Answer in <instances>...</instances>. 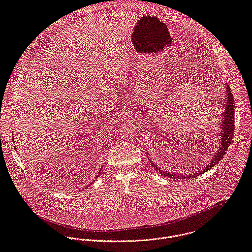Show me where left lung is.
<instances>
[{
    "label": "left lung",
    "instance_id": "obj_1",
    "mask_svg": "<svg viewBox=\"0 0 252 252\" xmlns=\"http://www.w3.org/2000/svg\"><path fill=\"white\" fill-rule=\"evenodd\" d=\"M226 95H227V102H226V106L223 109V113H222V120H221V131L218 132L219 135V140H220V147L219 150L213 153V158H211L210 162L207 163L206 165H203L202 167L198 168V171H196L193 174H189V175H185V174H175V173H170L168 171H164L161 168L158 167V164H155L151 159H150V155L147 153L148 158L150 160V162L152 163L153 167L156 170H158L162 176L164 177H169L172 179H186V178H194L199 176L200 174L208 171L209 169L215 166L226 155V152L228 151V148L233 140V136H234V130H235V105H234V97H233V94L231 92V88L229 87V85H227L226 87Z\"/></svg>",
    "mask_w": 252,
    "mask_h": 252
}]
</instances>
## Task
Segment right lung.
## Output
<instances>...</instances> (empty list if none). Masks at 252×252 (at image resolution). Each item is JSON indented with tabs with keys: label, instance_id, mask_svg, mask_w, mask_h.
Segmentation results:
<instances>
[{
	"label": "right lung",
	"instance_id": "1",
	"mask_svg": "<svg viewBox=\"0 0 252 252\" xmlns=\"http://www.w3.org/2000/svg\"><path fill=\"white\" fill-rule=\"evenodd\" d=\"M100 173H101V170H99V171H98V173H97V175H96V177H97V176H98V174H100ZM94 181H93V182H92V183H91V184H93V183H94ZM91 184H90V185H89V186H88V187H90V186H91ZM88 187H86V189H87V188H88Z\"/></svg>",
	"mask_w": 252,
	"mask_h": 252
}]
</instances>
